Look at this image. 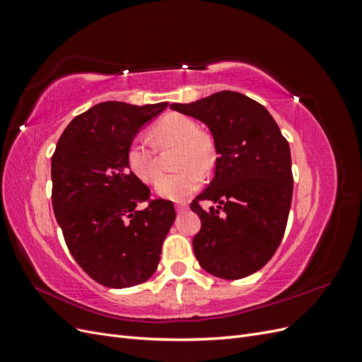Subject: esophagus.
<instances>
[{
    "instance_id": "obj_1",
    "label": "esophagus",
    "mask_w": 362,
    "mask_h": 362,
    "mask_svg": "<svg viewBox=\"0 0 362 362\" xmlns=\"http://www.w3.org/2000/svg\"><path fill=\"white\" fill-rule=\"evenodd\" d=\"M175 208H177L178 213H184V211H187L189 205L187 204H177V205H175Z\"/></svg>"
}]
</instances>
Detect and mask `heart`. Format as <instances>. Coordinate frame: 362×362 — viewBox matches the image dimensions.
Here are the masks:
<instances>
[{
    "instance_id": "obj_1",
    "label": "heart",
    "mask_w": 362,
    "mask_h": 362,
    "mask_svg": "<svg viewBox=\"0 0 362 362\" xmlns=\"http://www.w3.org/2000/svg\"><path fill=\"white\" fill-rule=\"evenodd\" d=\"M160 145H180L178 168L181 170L164 175L157 184V193L164 199L184 201L201 187L204 173L214 166V148L210 139L199 133L198 125L187 116L170 113L152 128ZM127 164L140 181L154 184L161 175L156 151L145 136H136L127 149Z\"/></svg>"
}]
</instances>
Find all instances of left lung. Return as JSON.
Segmentation results:
<instances>
[{
  "instance_id": "left-lung-1",
  "label": "left lung",
  "mask_w": 362,
  "mask_h": 362,
  "mask_svg": "<svg viewBox=\"0 0 362 362\" xmlns=\"http://www.w3.org/2000/svg\"><path fill=\"white\" fill-rule=\"evenodd\" d=\"M170 108L205 124L217 154L213 181L190 205L202 223L194 255L213 276H249L267 264L286 231L293 198L288 141L266 107L238 92ZM199 200L215 205L204 211Z\"/></svg>"
}]
</instances>
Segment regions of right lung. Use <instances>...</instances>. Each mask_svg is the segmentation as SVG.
I'll return each instance as SVG.
<instances>
[{"label": "right lung", "instance_id": "right-lung-1", "mask_svg": "<svg viewBox=\"0 0 362 362\" xmlns=\"http://www.w3.org/2000/svg\"><path fill=\"white\" fill-rule=\"evenodd\" d=\"M169 103L96 104L60 136L51 158L52 208L80 267L101 286L134 287L157 270L161 246L177 217L170 201H152L127 164L139 131Z\"/></svg>", "mask_w": 362, "mask_h": 362}]
</instances>
